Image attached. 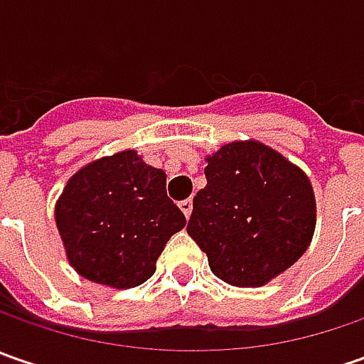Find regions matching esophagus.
I'll use <instances>...</instances> for the list:
<instances>
[{"label": "esophagus", "mask_w": 364, "mask_h": 364, "mask_svg": "<svg viewBox=\"0 0 364 364\" xmlns=\"http://www.w3.org/2000/svg\"><path fill=\"white\" fill-rule=\"evenodd\" d=\"M180 210L184 213V217L188 218L190 215H192V200H190V198H186V200H182V203H180Z\"/></svg>", "instance_id": "1"}]
</instances>
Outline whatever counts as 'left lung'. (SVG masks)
<instances>
[{"label":"left lung","mask_w":364,"mask_h":364,"mask_svg":"<svg viewBox=\"0 0 364 364\" xmlns=\"http://www.w3.org/2000/svg\"><path fill=\"white\" fill-rule=\"evenodd\" d=\"M188 235L210 272L237 287H261L306 253L316 229V196L296 164L257 139L206 156Z\"/></svg>","instance_id":"left-lung-1"}]
</instances>
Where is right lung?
<instances>
[{
    "label": "right lung",
    "instance_id": "add662e5",
    "mask_svg": "<svg viewBox=\"0 0 364 364\" xmlns=\"http://www.w3.org/2000/svg\"><path fill=\"white\" fill-rule=\"evenodd\" d=\"M66 259L85 279L135 287L186 218L166 194V172L123 149L89 161L68 178L54 206Z\"/></svg>",
    "mask_w": 364,
    "mask_h": 364
}]
</instances>
